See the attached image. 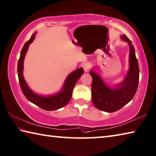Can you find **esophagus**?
<instances>
[{"instance_id":"esophagus-1","label":"esophagus","mask_w":156,"mask_h":156,"mask_svg":"<svg viewBox=\"0 0 156 156\" xmlns=\"http://www.w3.org/2000/svg\"><path fill=\"white\" fill-rule=\"evenodd\" d=\"M83 69H84V70H85V72H88V70H90V64H89L86 63V64H83Z\"/></svg>"}]
</instances>
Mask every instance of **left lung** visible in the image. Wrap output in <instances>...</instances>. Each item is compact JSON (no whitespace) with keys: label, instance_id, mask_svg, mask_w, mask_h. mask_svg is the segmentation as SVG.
Listing matches in <instances>:
<instances>
[{"label":"left lung","instance_id":"8db88e82","mask_svg":"<svg viewBox=\"0 0 156 156\" xmlns=\"http://www.w3.org/2000/svg\"><path fill=\"white\" fill-rule=\"evenodd\" d=\"M121 39L127 42L130 48L129 69L124 79L113 87L107 86L98 73L92 69V99L93 104L99 110L113 113L128 104L135 95L139 85V68L134 46L125 34Z\"/></svg>","mask_w":156,"mask_h":156}]
</instances>
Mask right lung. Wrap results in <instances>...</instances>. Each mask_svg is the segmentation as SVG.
I'll list each match as a JSON object with an SVG mask.
<instances>
[{"label": "right lung", "mask_w": 156, "mask_h": 156, "mask_svg": "<svg viewBox=\"0 0 156 156\" xmlns=\"http://www.w3.org/2000/svg\"><path fill=\"white\" fill-rule=\"evenodd\" d=\"M36 32L32 35L30 40L28 41L23 45L20 53V57L17 64V73H18V79L20 87L22 92L26 98L32 103L36 105L46 111H54L66 106L70 101L72 96L73 88L79 79L83 74L84 70L83 68L76 69L74 71L68 75V77L64 81V85L60 92L52 95L42 96L39 95L34 92L26 83L23 75V60L26 56L29 45L33 41Z\"/></svg>", "instance_id": "right-lung-1"}]
</instances>
